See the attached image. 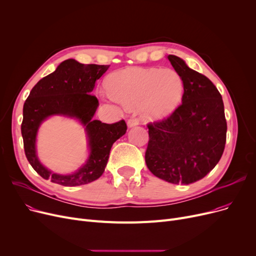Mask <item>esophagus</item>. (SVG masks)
Instances as JSON below:
<instances>
[{
	"instance_id": "esophagus-1",
	"label": "esophagus",
	"mask_w": 256,
	"mask_h": 256,
	"mask_svg": "<svg viewBox=\"0 0 256 256\" xmlns=\"http://www.w3.org/2000/svg\"><path fill=\"white\" fill-rule=\"evenodd\" d=\"M138 124H139V119L136 118V117H132V118H130V119L128 120V126L130 128L138 126Z\"/></svg>"
}]
</instances>
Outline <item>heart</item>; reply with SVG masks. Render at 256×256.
<instances>
[{
  "label": "heart",
  "instance_id": "obj_1",
  "mask_svg": "<svg viewBox=\"0 0 256 256\" xmlns=\"http://www.w3.org/2000/svg\"><path fill=\"white\" fill-rule=\"evenodd\" d=\"M108 88L112 98L121 104L128 108L141 104L145 116L162 118L180 104L184 82L173 70L128 68L111 74Z\"/></svg>",
  "mask_w": 256,
  "mask_h": 256
}]
</instances>
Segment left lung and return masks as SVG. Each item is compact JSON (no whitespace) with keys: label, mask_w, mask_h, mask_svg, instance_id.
Wrapping results in <instances>:
<instances>
[{"label":"left lung","mask_w":256,"mask_h":256,"mask_svg":"<svg viewBox=\"0 0 256 256\" xmlns=\"http://www.w3.org/2000/svg\"><path fill=\"white\" fill-rule=\"evenodd\" d=\"M168 59L182 78V104L167 118L147 124L145 162L156 178L189 184L204 178L223 154L227 130L224 104L208 78L176 56Z\"/></svg>","instance_id":"8db88e82"}]
</instances>
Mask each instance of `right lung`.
<instances>
[{
	"label": "right lung",
	"mask_w": 256,
	"mask_h": 256,
	"mask_svg": "<svg viewBox=\"0 0 256 256\" xmlns=\"http://www.w3.org/2000/svg\"><path fill=\"white\" fill-rule=\"evenodd\" d=\"M108 68L109 65L82 64L68 59L32 88L24 104L22 136L26 160L42 178L74 186L96 180L104 173L113 143L122 137L128 128L124 119L111 124L92 119L98 100L91 91ZM57 114L80 118L88 135L90 158L86 166L70 176L52 174L38 163L36 156L34 140L40 124L48 116Z\"/></svg>",
	"instance_id": "right-lung-1"
}]
</instances>
